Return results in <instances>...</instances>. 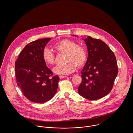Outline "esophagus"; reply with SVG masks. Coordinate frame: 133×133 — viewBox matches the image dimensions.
Returning <instances> with one entry per match:
<instances>
[{"instance_id":"obj_1","label":"esophagus","mask_w":133,"mask_h":133,"mask_svg":"<svg viewBox=\"0 0 133 133\" xmlns=\"http://www.w3.org/2000/svg\"><path fill=\"white\" fill-rule=\"evenodd\" d=\"M59 77L60 79H62V78H64L66 77V76H59Z\"/></svg>"}]
</instances>
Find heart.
<instances>
[{"mask_svg":"<svg viewBox=\"0 0 133 133\" xmlns=\"http://www.w3.org/2000/svg\"><path fill=\"white\" fill-rule=\"evenodd\" d=\"M55 50L59 53L66 54V60L68 63L56 66L53 71L59 75H66L73 72L76 65L80 67L84 64L87 60V52L85 48L70 39H63L54 45ZM44 61L49 65H52L55 61L54 54L49 49H45L42 52Z\"/></svg>","mask_w":133,"mask_h":133,"instance_id":"1","label":"heart"}]
</instances>
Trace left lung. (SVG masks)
<instances>
[{
	"mask_svg": "<svg viewBox=\"0 0 133 133\" xmlns=\"http://www.w3.org/2000/svg\"><path fill=\"white\" fill-rule=\"evenodd\" d=\"M84 41L88 57L81 71L82 81L78 92L85 99L97 100L108 95L113 88L118 72L116 58L103 41L90 36Z\"/></svg>",
	"mask_w": 133,
	"mask_h": 133,
	"instance_id": "left-lung-1",
	"label": "left lung"
}]
</instances>
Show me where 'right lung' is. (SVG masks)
<instances>
[{
    "label": "right lung",
    "instance_id": "obj_1",
    "mask_svg": "<svg viewBox=\"0 0 133 133\" xmlns=\"http://www.w3.org/2000/svg\"><path fill=\"white\" fill-rule=\"evenodd\" d=\"M51 38L40 39L24 48L15 62L16 82L23 95L30 101L42 103L55 95L59 78L53 76L42 58L45 46Z\"/></svg>",
    "mask_w": 133,
    "mask_h": 133
}]
</instances>
